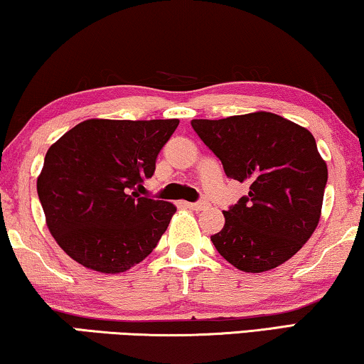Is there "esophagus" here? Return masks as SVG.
Segmentation results:
<instances>
[{
  "instance_id": "34e87169",
  "label": "esophagus",
  "mask_w": 364,
  "mask_h": 364,
  "mask_svg": "<svg viewBox=\"0 0 364 364\" xmlns=\"http://www.w3.org/2000/svg\"><path fill=\"white\" fill-rule=\"evenodd\" d=\"M186 206L189 209H193V211H201V209H204L208 206L206 201H196V203H186Z\"/></svg>"
}]
</instances>
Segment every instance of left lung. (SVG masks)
Wrapping results in <instances>:
<instances>
[{"label":"left lung","mask_w":364,"mask_h":364,"mask_svg":"<svg viewBox=\"0 0 364 364\" xmlns=\"http://www.w3.org/2000/svg\"><path fill=\"white\" fill-rule=\"evenodd\" d=\"M191 127L228 178L250 183L249 194L224 211V228L211 235L214 247L244 272L279 267L320 219L328 170L314 135L270 112L193 120Z\"/></svg>","instance_id":"1"}]
</instances>
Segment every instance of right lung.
I'll return each mask as SVG.
<instances>
[{
	"label": "right lung",
	"mask_w": 364,
	"mask_h": 364,
	"mask_svg": "<svg viewBox=\"0 0 364 364\" xmlns=\"http://www.w3.org/2000/svg\"><path fill=\"white\" fill-rule=\"evenodd\" d=\"M178 124L92 119L49 148L38 196L50 234L75 262L119 274L156 247L176 208L138 191Z\"/></svg>",
	"instance_id": "obj_1"
}]
</instances>
